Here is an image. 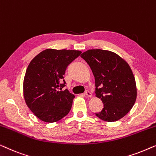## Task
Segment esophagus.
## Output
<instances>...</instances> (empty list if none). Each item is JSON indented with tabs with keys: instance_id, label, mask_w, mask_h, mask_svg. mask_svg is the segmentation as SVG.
Here are the masks:
<instances>
[{
	"instance_id": "1",
	"label": "esophagus",
	"mask_w": 156,
	"mask_h": 156,
	"mask_svg": "<svg viewBox=\"0 0 156 156\" xmlns=\"http://www.w3.org/2000/svg\"><path fill=\"white\" fill-rule=\"evenodd\" d=\"M85 95H86L87 97H88V98H92V96H93V95H92V93H91L90 92L89 90H86V91H85Z\"/></svg>"
}]
</instances>
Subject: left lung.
<instances>
[{"mask_svg":"<svg viewBox=\"0 0 156 156\" xmlns=\"http://www.w3.org/2000/svg\"><path fill=\"white\" fill-rule=\"evenodd\" d=\"M80 56L90 66L95 80L96 97L104 107L95 115L106 122L124 117L136 100L135 78L126 61L112 51L89 49Z\"/></svg>","mask_w":156,"mask_h":156,"instance_id":"obj_1","label":"left lung"}]
</instances>
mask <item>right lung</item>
<instances>
[{
  "instance_id": "obj_1",
  "label": "right lung",
  "mask_w": 156,
  "mask_h": 156,
  "mask_svg": "<svg viewBox=\"0 0 156 156\" xmlns=\"http://www.w3.org/2000/svg\"><path fill=\"white\" fill-rule=\"evenodd\" d=\"M82 53L78 50L47 49L28 66L23 82L24 98L27 107L41 121L52 123L71 110L75 95L66 86V70Z\"/></svg>"
}]
</instances>
